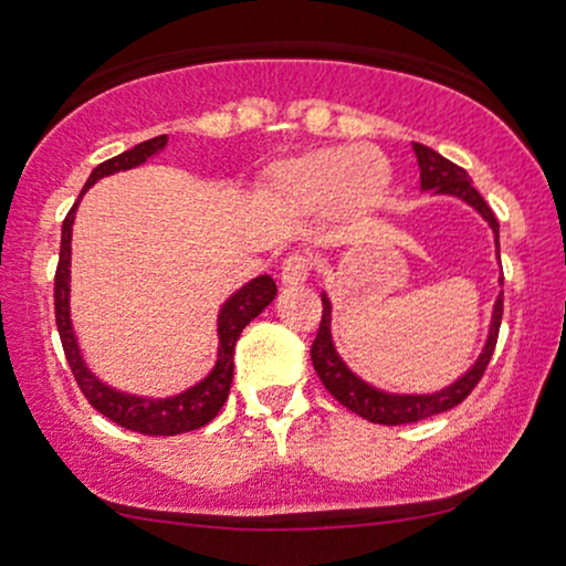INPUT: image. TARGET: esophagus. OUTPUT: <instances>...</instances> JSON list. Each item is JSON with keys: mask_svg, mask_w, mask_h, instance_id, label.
<instances>
[{"mask_svg": "<svg viewBox=\"0 0 566 566\" xmlns=\"http://www.w3.org/2000/svg\"><path fill=\"white\" fill-rule=\"evenodd\" d=\"M311 269H314V263H311V258L301 255V252H295V255H290L287 261L282 263V284H287V287H297V284H305L311 276Z\"/></svg>", "mask_w": 566, "mask_h": 566, "instance_id": "34e87169", "label": "esophagus"}]
</instances>
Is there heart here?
Here are the masks:
<instances>
[{"label": "heart", "mask_w": 566, "mask_h": 566, "mask_svg": "<svg viewBox=\"0 0 566 566\" xmlns=\"http://www.w3.org/2000/svg\"><path fill=\"white\" fill-rule=\"evenodd\" d=\"M391 184V167L378 151L319 148L287 161L274 175L279 199L295 210H319L335 201L343 212L361 216L380 205Z\"/></svg>", "instance_id": "heart-1"}]
</instances>
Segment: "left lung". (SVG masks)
<instances>
[{
  "label": "left lung",
  "mask_w": 566,
  "mask_h": 566,
  "mask_svg": "<svg viewBox=\"0 0 566 566\" xmlns=\"http://www.w3.org/2000/svg\"><path fill=\"white\" fill-rule=\"evenodd\" d=\"M415 157H418L420 165V186L426 188H437V193H452V197H460L463 201H469L473 210H479L486 223L492 226L495 231V244H497V258H500V223L495 218V212L490 210L482 193L471 186L469 175H465L463 167H458L454 161L444 159L441 154L433 151V148L423 146V143H415ZM322 322H319V333H316L314 343H311V361H314L316 375L324 382L329 394L340 401L343 407H348L350 412L361 415V418L369 420V423H380V426H405V423H418V420L433 418V415L447 412V409L458 407L460 401L469 396L476 382L482 380L486 365L492 359V350L497 346V333H500V319H503V295H497L495 301V311H492V324H490V337H486V346L482 350V356L476 359L469 373L463 375L460 380H454L450 388L439 394H386L378 391V388L367 386L365 380L356 378L350 369L343 365V359L337 356V350L333 346V335H329V301L327 295H322Z\"/></svg>",
  "instance_id": "obj_1"
}]
</instances>
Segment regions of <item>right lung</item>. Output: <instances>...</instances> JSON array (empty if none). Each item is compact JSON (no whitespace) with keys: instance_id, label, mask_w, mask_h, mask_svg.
<instances>
[{"instance_id":"obj_1","label":"right lung","mask_w":566,"mask_h":566,"mask_svg":"<svg viewBox=\"0 0 566 566\" xmlns=\"http://www.w3.org/2000/svg\"><path fill=\"white\" fill-rule=\"evenodd\" d=\"M167 135H157L151 140H143L138 146H133L129 151L119 154V157L101 161L95 167L93 175L84 184L82 193L87 191L95 180L106 178L119 170H129V167H138L146 161L151 154H157L159 148H165ZM80 193V197H82ZM80 199L74 201V207L69 210L66 220H63L61 229V258H57L55 269V324L57 335H61L63 354L74 373L76 386L82 388L84 399L93 405L103 418L114 420L116 426L127 428V431L146 433V437H175V433L197 431V428L207 426L212 418L220 412V407L226 405L231 391L233 380V348H237L239 335L242 329L255 319L258 314L274 301L276 295V282L271 276H258L250 284H244L237 295H231L220 308L218 316V335H220V348H218V365L207 375L205 380L197 382L188 391L170 396V399H140V396L119 394L114 388H108L106 382H101L84 367L80 346H76L74 329H71L69 319V263H71V223H74V212Z\"/></svg>"}]
</instances>
